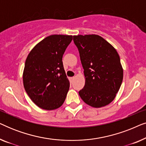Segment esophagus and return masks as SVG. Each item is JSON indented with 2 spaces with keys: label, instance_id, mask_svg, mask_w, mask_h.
I'll return each instance as SVG.
<instances>
[{
  "label": "esophagus",
  "instance_id": "esophagus-1",
  "mask_svg": "<svg viewBox=\"0 0 146 146\" xmlns=\"http://www.w3.org/2000/svg\"><path fill=\"white\" fill-rule=\"evenodd\" d=\"M74 78H75L74 76H73V77H71V78H70V80H71V81H72L74 79Z\"/></svg>",
  "mask_w": 146,
  "mask_h": 146
}]
</instances>
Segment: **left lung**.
<instances>
[{
    "label": "left lung",
    "mask_w": 146,
    "mask_h": 146,
    "mask_svg": "<svg viewBox=\"0 0 146 146\" xmlns=\"http://www.w3.org/2000/svg\"><path fill=\"white\" fill-rule=\"evenodd\" d=\"M86 78L79 95L94 108L105 106L115 98L123 80V69L116 50L98 35L74 36Z\"/></svg>",
    "instance_id": "8db88e82"
}]
</instances>
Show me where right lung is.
<instances>
[{"label":"right lung","mask_w":146,"mask_h":146,"mask_svg":"<svg viewBox=\"0 0 146 146\" xmlns=\"http://www.w3.org/2000/svg\"><path fill=\"white\" fill-rule=\"evenodd\" d=\"M72 36L54 35L35 46L26 60L24 87L32 101L44 110L63 104L70 82L63 66L64 53Z\"/></svg>","instance_id":"right-lung-1"}]
</instances>
